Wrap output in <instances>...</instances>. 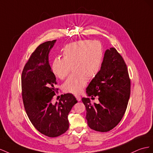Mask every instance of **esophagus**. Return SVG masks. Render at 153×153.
<instances>
[{
  "label": "esophagus",
  "instance_id": "obj_1",
  "mask_svg": "<svg viewBox=\"0 0 153 153\" xmlns=\"http://www.w3.org/2000/svg\"><path fill=\"white\" fill-rule=\"evenodd\" d=\"M75 97H76V99L77 100V101H81V96L76 95H75Z\"/></svg>",
  "mask_w": 153,
  "mask_h": 153
}]
</instances>
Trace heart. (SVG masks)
Masks as SVG:
<instances>
[{
  "label": "heart",
  "instance_id": "heart-1",
  "mask_svg": "<svg viewBox=\"0 0 153 153\" xmlns=\"http://www.w3.org/2000/svg\"><path fill=\"white\" fill-rule=\"evenodd\" d=\"M63 58H55L51 70L54 76L63 79L71 71L74 72L63 83L65 92L78 94L83 89L87 78L93 79L101 70L104 51L99 41L81 40L73 42L63 49Z\"/></svg>",
  "mask_w": 153,
  "mask_h": 153
}]
</instances>
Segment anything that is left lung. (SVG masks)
Masks as SVG:
<instances>
[{"label": "left lung", "instance_id": "8db88e82", "mask_svg": "<svg viewBox=\"0 0 153 153\" xmlns=\"http://www.w3.org/2000/svg\"><path fill=\"white\" fill-rule=\"evenodd\" d=\"M130 91V79L123 57L115 48L107 49L99 73L86 91L91 99L97 96L99 104H91L89 98H82L89 127L99 132H108L114 128L124 115Z\"/></svg>", "mask_w": 153, "mask_h": 153}]
</instances>
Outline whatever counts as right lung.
Returning a JSON list of instances; mask_svg holds the SVG:
<instances>
[{"label":"right lung","instance_id":"add662e5","mask_svg":"<svg viewBox=\"0 0 153 153\" xmlns=\"http://www.w3.org/2000/svg\"><path fill=\"white\" fill-rule=\"evenodd\" d=\"M56 40L39 45L30 56L22 74L24 105L30 121L39 132L57 137L69 128L68 115L77 102L71 94L61 95L59 102L52 103L56 79L49 62V54Z\"/></svg>","mask_w":153,"mask_h":153}]
</instances>
